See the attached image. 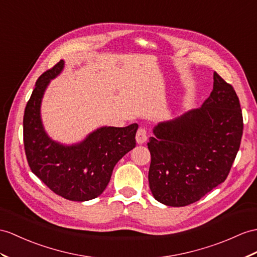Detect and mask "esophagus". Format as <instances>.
<instances>
[{
    "label": "esophagus",
    "instance_id": "1",
    "mask_svg": "<svg viewBox=\"0 0 257 257\" xmlns=\"http://www.w3.org/2000/svg\"><path fill=\"white\" fill-rule=\"evenodd\" d=\"M147 141V131L145 127H140L136 133V142L139 144H144Z\"/></svg>",
    "mask_w": 257,
    "mask_h": 257
}]
</instances>
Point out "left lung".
I'll use <instances>...</instances> for the list:
<instances>
[{"mask_svg": "<svg viewBox=\"0 0 257 257\" xmlns=\"http://www.w3.org/2000/svg\"><path fill=\"white\" fill-rule=\"evenodd\" d=\"M243 133L233 87L214 73V88L201 108L161 122L148 142V181L154 197L172 207L199 201L224 182Z\"/></svg>", "mask_w": 257, "mask_h": 257, "instance_id": "1", "label": "left lung"}]
</instances>
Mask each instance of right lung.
I'll list each match as a JSON object with an SVG mask.
<instances>
[{
    "instance_id": "add662e5",
    "label": "right lung",
    "mask_w": 257,
    "mask_h": 257,
    "mask_svg": "<svg viewBox=\"0 0 257 257\" xmlns=\"http://www.w3.org/2000/svg\"><path fill=\"white\" fill-rule=\"evenodd\" d=\"M63 66L61 60L36 81L24 113L25 153L31 171L50 190L70 201L85 202L104 191L116 162L135 147L139 125L100 127L71 146L52 141L43 128L40 105L50 80Z\"/></svg>"
}]
</instances>
